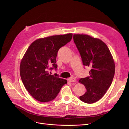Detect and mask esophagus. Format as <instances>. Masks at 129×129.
Segmentation results:
<instances>
[{"label": "esophagus", "mask_w": 129, "mask_h": 129, "mask_svg": "<svg viewBox=\"0 0 129 129\" xmlns=\"http://www.w3.org/2000/svg\"><path fill=\"white\" fill-rule=\"evenodd\" d=\"M68 80L69 81V82H75L76 81L75 79H74V77H71V78H69V79H68Z\"/></svg>", "instance_id": "1"}]
</instances>
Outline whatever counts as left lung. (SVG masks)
Returning a JSON list of instances; mask_svg holds the SVG:
<instances>
[{
	"label": "left lung",
	"mask_w": 129,
	"mask_h": 129,
	"mask_svg": "<svg viewBox=\"0 0 129 129\" xmlns=\"http://www.w3.org/2000/svg\"><path fill=\"white\" fill-rule=\"evenodd\" d=\"M73 39L83 65L91 68L89 76L79 80L86 88L80 100L93 103L102 98L110 87L115 75L114 61L108 46L99 39L85 34H74Z\"/></svg>",
	"instance_id": "8db88e82"
}]
</instances>
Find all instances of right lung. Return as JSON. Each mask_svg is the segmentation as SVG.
Instances as JSON below:
<instances>
[{
	"mask_svg": "<svg viewBox=\"0 0 129 129\" xmlns=\"http://www.w3.org/2000/svg\"><path fill=\"white\" fill-rule=\"evenodd\" d=\"M72 33L39 39L29 46L20 66V76L25 88L33 98L41 102L53 100L67 80L49 71L57 70L58 50L71 41ZM52 67H51V66Z\"/></svg>",
	"mask_w": 129,
	"mask_h": 129,
	"instance_id": "1",
	"label": "right lung"
}]
</instances>
